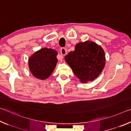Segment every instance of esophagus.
Masks as SVG:
<instances>
[{"mask_svg":"<svg viewBox=\"0 0 131 131\" xmlns=\"http://www.w3.org/2000/svg\"><path fill=\"white\" fill-rule=\"evenodd\" d=\"M61 53L62 55H65L67 53V51H66V49L65 48H61Z\"/></svg>","mask_w":131,"mask_h":131,"instance_id":"obj_1","label":"esophagus"}]
</instances>
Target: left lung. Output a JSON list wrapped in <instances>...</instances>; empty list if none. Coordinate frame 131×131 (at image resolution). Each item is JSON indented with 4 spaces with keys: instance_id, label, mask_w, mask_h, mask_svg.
Instances as JSON below:
<instances>
[{
    "instance_id": "8db88e82",
    "label": "left lung",
    "mask_w": 131,
    "mask_h": 131,
    "mask_svg": "<svg viewBox=\"0 0 131 131\" xmlns=\"http://www.w3.org/2000/svg\"><path fill=\"white\" fill-rule=\"evenodd\" d=\"M65 59L82 83L97 78L105 63L103 49L95 42L89 41L76 44L74 50L66 55Z\"/></svg>"
}]
</instances>
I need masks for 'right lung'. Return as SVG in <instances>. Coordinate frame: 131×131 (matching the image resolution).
<instances>
[{
  "label": "right lung",
  "instance_id": "right-lung-1",
  "mask_svg": "<svg viewBox=\"0 0 131 131\" xmlns=\"http://www.w3.org/2000/svg\"><path fill=\"white\" fill-rule=\"evenodd\" d=\"M57 52L52 49L42 48L34 53L28 61L32 75L39 79H46L54 70L58 62Z\"/></svg>",
  "mask_w": 131,
  "mask_h": 131
}]
</instances>
